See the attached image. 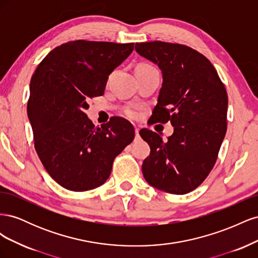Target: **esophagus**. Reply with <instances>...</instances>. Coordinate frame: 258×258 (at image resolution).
Instances as JSON below:
<instances>
[{
    "instance_id": "esophagus-1",
    "label": "esophagus",
    "mask_w": 258,
    "mask_h": 258,
    "mask_svg": "<svg viewBox=\"0 0 258 258\" xmlns=\"http://www.w3.org/2000/svg\"><path fill=\"white\" fill-rule=\"evenodd\" d=\"M135 131H136V137L138 138V137H139V132H140V129H139L138 127H136V128H135Z\"/></svg>"
}]
</instances>
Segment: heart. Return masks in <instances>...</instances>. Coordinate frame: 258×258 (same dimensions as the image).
Returning a JSON list of instances; mask_svg holds the SVG:
<instances>
[{"label": "heart", "instance_id": "obj_1", "mask_svg": "<svg viewBox=\"0 0 258 258\" xmlns=\"http://www.w3.org/2000/svg\"><path fill=\"white\" fill-rule=\"evenodd\" d=\"M144 66H147V64H144ZM126 113L129 117H131V118H137L139 116V112L137 110H128Z\"/></svg>", "mask_w": 258, "mask_h": 258}]
</instances>
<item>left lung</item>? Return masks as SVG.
<instances>
[{"instance_id":"1","label":"left lung","mask_w":258,"mask_h":258,"mask_svg":"<svg viewBox=\"0 0 258 258\" xmlns=\"http://www.w3.org/2000/svg\"><path fill=\"white\" fill-rule=\"evenodd\" d=\"M136 50L162 72L154 122L174 127L168 141L150 129L140 135L150 144L142 172L153 187L175 195L189 192L213 169L227 130L228 97L209 59L188 46L160 41L137 43Z\"/></svg>"}]
</instances>
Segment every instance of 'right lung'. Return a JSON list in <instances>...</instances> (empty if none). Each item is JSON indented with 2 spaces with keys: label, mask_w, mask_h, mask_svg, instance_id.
<instances>
[{
  "label": "right lung",
  "mask_w": 258,
  "mask_h": 258,
  "mask_svg": "<svg viewBox=\"0 0 258 258\" xmlns=\"http://www.w3.org/2000/svg\"><path fill=\"white\" fill-rule=\"evenodd\" d=\"M134 45L68 42L53 48L31 79L27 111L35 151L48 174L69 190L102 185L116 156L134 141L127 119L112 117L98 128L85 113L87 101L103 95L108 75Z\"/></svg>",
  "instance_id": "obj_1"
}]
</instances>
